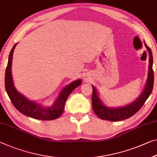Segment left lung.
<instances>
[{"instance_id": "1", "label": "left lung", "mask_w": 157, "mask_h": 157, "mask_svg": "<svg viewBox=\"0 0 157 157\" xmlns=\"http://www.w3.org/2000/svg\"><path fill=\"white\" fill-rule=\"evenodd\" d=\"M145 46L147 48L149 55V72L147 81L144 90L140 96L139 98L135 101L134 102L130 104L129 105L124 107L121 108H108L103 105L101 101L99 100L97 91L95 87L93 86V94H92V107L94 112L96 115L102 120H107L110 121H118L124 119H128L140 109L144 102L147 100L149 96L152 92L154 86V71L152 69L153 64V57L151 50L145 43Z\"/></svg>"}]
</instances>
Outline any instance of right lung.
Listing matches in <instances>:
<instances>
[{
	"label": "right lung",
	"instance_id": "add662e5",
	"mask_svg": "<svg viewBox=\"0 0 157 157\" xmlns=\"http://www.w3.org/2000/svg\"><path fill=\"white\" fill-rule=\"evenodd\" d=\"M15 46L16 44L12 48L10 53L8 65L6 67V76H5V86H6V92L11 102H13L14 107L21 114L36 119L48 121L57 119L64 112L65 102L69 95L74 89L81 85V81L77 80L65 87L62 90L59 98L55 101L54 105L50 107H43L39 104L27 100L17 91L13 85V78H12V60H13V54Z\"/></svg>",
	"mask_w": 157,
	"mask_h": 157
}]
</instances>
